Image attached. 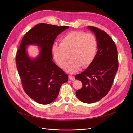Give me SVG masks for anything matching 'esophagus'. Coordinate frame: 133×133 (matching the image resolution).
<instances>
[{
  "label": "esophagus",
  "instance_id": "34e87169",
  "mask_svg": "<svg viewBox=\"0 0 133 133\" xmlns=\"http://www.w3.org/2000/svg\"><path fill=\"white\" fill-rule=\"evenodd\" d=\"M68 78H69V80H72V81H74L75 80V78L74 76L73 75H68Z\"/></svg>",
  "mask_w": 133,
  "mask_h": 133
}]
</instances>
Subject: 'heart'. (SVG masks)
Segmentation results:
<instances>
[{"instance_id": "1", "label": "heart", "mask_w": 133, "mask_h": 133, "mask_svg": "<svg viewBox=\"0 0 133 133\" xmlns=\"http://www.w3.org/2000/svg\"><path fill=\"white\" fill-rule=\"evenodd\" d=\"M97 41L93 34L82 31H72L63 37L60 45L52 47L54 59L63 67L69 57H72L65 66L69 73L78 71L81 66L85 67L91 64L97 50Z\"/></svg>"}]
</instances>
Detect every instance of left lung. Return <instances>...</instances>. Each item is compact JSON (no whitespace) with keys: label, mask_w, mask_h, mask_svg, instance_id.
I'll use <instances>...</instances> for the list:
<instances>
[{"label":"left lung","mask_w":133,"mask_h":133,"mask_svg":"<svg viewBox=\"0 0 133 133\" xmlns=\"http://www.w3.org/2000/svg\"><path fill=\"white\" fill-rule=\"evenodd\" d=\"M95 35L97 43L94 60L83 72L76 74L75 79L82 83L76 91V95L83 102L91 103L105 96L113 85L118 69L117 51L115 43L104 31L93 26H88Z\"/></svg>","instance_id":"1"}]
</instances>
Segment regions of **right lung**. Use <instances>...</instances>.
<instances>
[{
  "instance_id": "right-lung-1",
  "label": "right lung",
  "mask_w": 133,
  "mask_h": 133,
  "mask_svg": "<svg viewBox=\"0 0 133 133\" xmlns=\"http://www.w3.org/2000/svg\"><path fill=\"white\" fill-rule=\"evenodd\" d=\"M68 28L45 23L37 24L25 34L17 52V67L24 91L40 104L54 101L61 86L68 80L67 74L52 61V47L57 37ZM30 44L41 48L36 58H30L26 53V46Z\"/></svg>"
}]
</instances>
